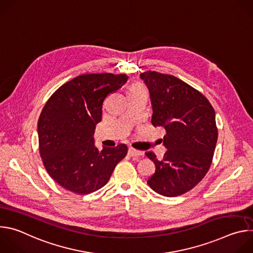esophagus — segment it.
<instances>
[{
    "instance_id": "esophagus-1",
    "label": "esophagus",
    "mask_w": 253,
    "mask_h": 253,
    "mask_svg": "<svg viewBox=\"0 0 253 253\" xmlns=\"http://www.w3.org/2000/svg\"><path fill=\"white\" fill-rule=\"evenodd\" d=\"M128 154L131 156V157H135V156H140L142 155V152L141 151H138V150H135L133 148H129L128 149Z\"/></svg>"
}]
</instances>
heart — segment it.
<instances>
[{"label":"heart","mask_w":253,"mask_h":253,"mask_svg":"<svg viewBox=\"0 0 253 253\" xmlns=\"http://www.w3.org/2000/svg\"><path fill=\"white\" fill-rule=\"evenodd\" d=\"M139 88H144V86L141 83H134L130 86L129 90H134V89H139Z\"/></svg>","instance_id":"1"}]
</instances>
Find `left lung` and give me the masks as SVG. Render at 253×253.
Masks as SVG:
<instances>
[{"instance_id":"8db88e82","label":"left lung","mask_w":253,"mask_h":253,"mask_svg":"<svg viewBox=\"0 0 253 253\" xmlns=\"http://www.w3.org/2000/svg\"><path fill=\"white\" fill-rule=\"evenodd\" d=\"M140 78L150 93L151 123L166 131L163 159L145 153L156 166L147 183L163 196L182 195L210 168L218 137L214 109L205 96L175 76L147 71Z\"/></svg>"}]
</instances>
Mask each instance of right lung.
I'll return each instance as SVG.
<instances>
[{
	"mask_svg": "<svg viewBox=\"0 0 253 253\" xmlns=\"http://www.w3.org/2000/svg\"><path fill=\"white\" fill-rule=\"evenodd\" d=\"M127 80L126 74H83L45 104L38 121L39 151L47 172L63 188L77 194L97 191L126 156L125 144L98 150L93 135L105 98Z\"/></svg>",
	"mask_w": 253,
	"mask_h": 253,
	"instance_id": "1",
	"label": "right lung"
}]
</instances>
